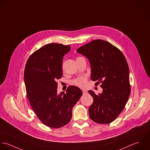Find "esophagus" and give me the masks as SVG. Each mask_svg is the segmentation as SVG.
<instances>
[{"instance_id": "obj_1", "label": "esophagus", "mask_w": 150, "mask_h": 150, "mask_svg": "<svg viewBox=\"0 0 150 150\" xmlns=\"http://www.w3.org/2000/svg\"><path fill=\"white\" fill-rule=\"evenodd\" d=\"M82 93H83V94H86L88 93V92L86 91V90H82Z\"/></svg>"}]
</instances>
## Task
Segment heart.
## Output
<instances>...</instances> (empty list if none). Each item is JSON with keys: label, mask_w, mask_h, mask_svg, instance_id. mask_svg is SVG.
<instances>
[{"label": "heart", "mask_w": 150, "mask_h": 150, "mask_svg": "<svg viewBox=\"0 0 150 150\" xmlns=\"http://www.w3.org/2000/svg\"><path fill=\"white\" fill-rule=\"evenodd\" d=\"M72 83L81 88H83L86 86L87 84V78L85 76H81L78 78L77 79H75Z\"/></svg>", "instance_id": "1"}]
</instances>
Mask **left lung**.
I'll return each instance as SVG.
<instances>
[{
  "label": "left lung",
  "mask_w": 150,
  "mask_h": 150,
  "mask_svg": "<svg viewBox=\"0 0 150 150\" xmlns=\"http://www.w3.org/2000/svg\"><path fill=\"white\" fill-rule=\"evenodd\" d=\"M76 52L85 56L90 62L91 79L100 82L103 92L89 93L93 103L89 108L91 120L108 124L115 120L128 100L130 93L129 69L120 50L110 43L97 39L79 47Z\"/></svg>",
  "instance_id": "1"
}]
</instances>
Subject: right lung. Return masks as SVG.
Wrapping results in <instances>:
<instances>
[{"mask_svg": "<svg viewBox=\"0 0 150 150\" xmlns=\"http://www.w3.org/2000/svg\"><path fill=\"white\" fill-rule=\"evenodd\" d=\"M70 50L68 45L47 44L35 52L26 63L24 83L28 98L38 118L49 127L68 124L73 107L82 95L74 86H70L66 93H57L56 81L62 75L63 57Z\"/></svg>", "mask_w": 150, "mask_h": 150, "instance_id": "right-lung-1", "label": "right lung"}]
</instances>
